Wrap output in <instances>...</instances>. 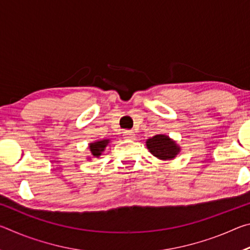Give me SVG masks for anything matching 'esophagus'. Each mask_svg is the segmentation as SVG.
<instances>
[{
	"label": "esophagus",
	"instance_id": "34e87169",
	"mask_svg": "<svg viewBox=\"0 0 250 250\" xmlns=\"http://www.w3.org/2000/svg\"><path fill=\"white\" fill-rule=\"evenodd\" d=\"M124 133H125L124 134L125 139H128V140H132V139H134V132H133V131L128 130V131H125Z\"/></svg>",
	"mask_w": 250,
	"mask_h": 250
}]
</instances>
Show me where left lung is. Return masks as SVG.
<instances>
[{
    "mask_svg": "<svg viewBox=\"0 0 250 250\" xmlns=\"http://www.w3.org/2000/svg\"><path fill=\"white\" fill-rule=\"evenodd\" d=\"M146 146L150 152L161 160H172L179 153L180 147L170 138L164 134L154 135L146 141Z\"/></svg>",
    "mask_w": 250,
    "mask_h": 250,
    "instance_id": "1",
    "label": "left lung"
}]
</instances>
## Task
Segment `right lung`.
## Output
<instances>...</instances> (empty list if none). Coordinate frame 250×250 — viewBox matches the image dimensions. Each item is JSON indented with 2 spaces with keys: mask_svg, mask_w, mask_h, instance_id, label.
<instances>
[{
  "mask_svg": "<svg viewBox=\"0 0 250 250\" xmlns=\"http://www.w3.org/2000/svg\"><path fill=\"white\" fill-rule=\"evenodd\" d=\"M109 140H103V141H98V142H95V143H91L90 145V151L91 153L94 156H99L101 154V152L104 150L105 146L108 145Z\"/></svg>",
  "mask_w": 250,
  "mask_h": 250,
  "instance_id": "obj_1",
  "label": "right lung"
}]
</instances>
